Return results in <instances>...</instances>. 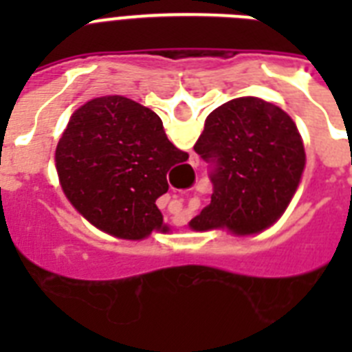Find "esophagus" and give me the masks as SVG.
I'll use <instances>...</instances> for the list:
<instances>
[{"label": "esophagus", "instance_id": "obj_1", "mask_svg": "<svg viewBox=\"0 0 352 352\" xmlns=\"http://www.w3.org/2000/svg\"><path fill=\"white\" fill-rule=\"evenodd\" d=\"M190 164H192L193 168H197V166H199V159H197V157H192V160H190ZM171 206H175V208H181L182 204H181V201H173V203H171Z\"/></svg>", "mask_w": 352, "mask_h": 352}]
</instances>
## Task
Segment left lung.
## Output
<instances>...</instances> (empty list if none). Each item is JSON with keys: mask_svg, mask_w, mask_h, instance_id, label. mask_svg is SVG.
Returning <instances> with one entry per match:
<instances>
[{"mask_svg": "<svg viewBox=\"0 0 352 352\" xmlns=\"http://www.w3.org/2000/svg\"><path fill=\"white\" fill-rule=\"evenodd\" d=\"M208 164L212 203L195 230L256 234L276 223L300 184L305 149L292 118L261 98H235L210 113L193 146Z\"/></svg>", "mask_w": 352, "mask_h": 352, "instance_id": "1", "label": "left lung"}]
</instances>
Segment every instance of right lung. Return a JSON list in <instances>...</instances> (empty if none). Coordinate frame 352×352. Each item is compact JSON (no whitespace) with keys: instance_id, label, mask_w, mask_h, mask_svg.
Returning a JSON list of instances; mask_svg holds the SVG:
<instances>
[{"instance_id":"right-lung-1","label":"right lung","mask_w":352,"mask_h":352,"mask_svg":"<svg viewBox=\"0 0 352 352\" xmlns=\"http://www.w3.org/2000/svg\"><path fill=\"white\" fill-rule=\"evenodd\" d=\"M188 160L168 140L162 120L126 96H102L74 111L56 148L62 188L95 226L122 239L166 230L155 201L166 175Z\"/></svg>"}]
</instances>
